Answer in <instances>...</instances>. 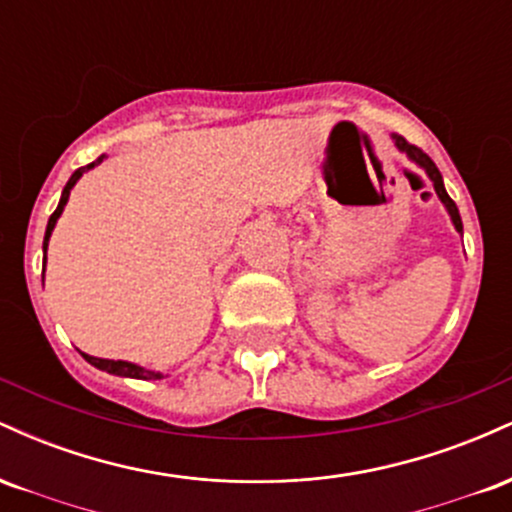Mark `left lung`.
Returning a JSON list of instances; mask_svg holds the SVG:
<instances>
[{
	"label": "left lung",
	"instance_id": "left-lung-1",
	"mask_svg": "<svg viewBox=\"0 0 512 512\" xmlns=\"http://www.w3.org/2000/svg\"><path fill=\"white\" fill-rule=\"evenodd\" d=\"M392 144H395V149L399 151V154H404V156H407L411 163H416V166H419V168L424 170V173L428 175V180L433 182V190H436L438 199H440V202H443L445 211H448V216H450L452 226H455V231H457V233H462V219H460V211H457V204L452 202L448 192H445V185H443V175H440V170L436 168V163H433L431 158H428V156L424 154V151L419 149V146L409 144L407 139H404V137H399V134H392Z\"/></svg>",
	"mask_w": 512,
	"mask_h": 512
}]
</instances>
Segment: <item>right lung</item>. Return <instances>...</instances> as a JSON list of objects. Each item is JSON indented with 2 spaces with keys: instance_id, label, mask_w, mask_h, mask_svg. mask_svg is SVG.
I'll list each match as a JSON object with an SVG mask.
<instances>
[{
  "instance_id": "add662e5",
  "label": "right lung",
  "mask_w": 512,
  "mask_h": 512,
  "mask_svg": "<svg viewBox=\"0 0 512 512\" xmlns=\"http://www.w3.org/2000/svg\"><path fill=\"white\" fill-rule=\"evenodd\" d=\"M103 158H105V154H103V156H98L96 161H93V163H88V166L79 168V170H74L72 178L67 180V185H64V190H62L60 204H57L55 214L50 216L48 228H45L43 252H48L50 236H52V231H55L57 219H60V216H62L64 207H67V202H69V192H72V187L76 185V182H79L81 175L88 173V170H91V168H96L98 163H103ZM43 260H48V257H43ZM43 272H45V264H43ZM81 356H84L86 361L91 363V366H96L98 370H105V373H110V375H120V378H137V380H161V378H163L161 370H149V368H144V366H137V363H129V361H113V358H96V356H88V354H81Z\"/></svg>"
}]
</instances>
